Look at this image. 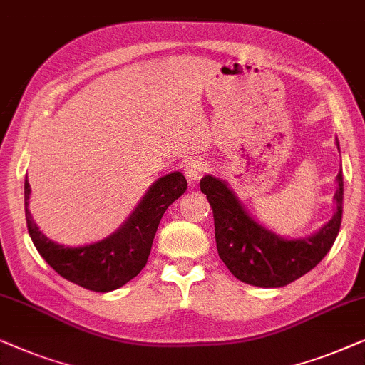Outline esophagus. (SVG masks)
<instances>
[{
    "label": "esophagus",
    "mask_w": 365,
    "mask_h": 365,
    "mask_svg": "<svg viewBox=\"0 0 365 365\" xmlns=\"http://www.w3.org/2000/svg\"><path fill=\"white\" fill-rule=\"evenodd\" d=\"M205 170H207V163H205L202 158H192V160L185 163V167H183L185 177L188 178L190 183L198 182L200 178H202Z\"/></svg>",
    "instance_id": "obj_1"
}]
</instances>
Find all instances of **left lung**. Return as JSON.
<instances>
[{
	"mask_svg": "<svg viewBox=\"0 0 365 365\" xmlns=\"http://www.w3.org/2000/svg\"><path fill=\"white\" fill-rule=\"evenodd\" d=\"M336 145L339 150L337 140ZM336 182L334 217L311 236L289 240L256 222L227 182L205 175L200 180V188L213 210L218 255L235 278L258 287H283L319 264L329 253L341 228L342 168Z\"/></svg>",
	"mask_w": 365,
	"mask_h": 365,
	"instance_id": "obj_1",
	"label": "left lung"
}]
</instances>
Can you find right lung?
Wrapping results in <instances>:
<instances>
[{"label": "right lung", "instance_id": "obj_1", "mask_svg": "<svg viewBox=\"0 0 365 365\" xmlns=\"http://www.w3.org/2000/svg\"><path fill=\"white\" fill-rule=\"evenodd\" d=\"M187 190L182 172H170L150 185L129 218L107 238L84 246L49 240L29 212L31 187L24 180V212L31 240L46 263L71 283L96 292L119 289L143 269L165 210Z\"/></svg>", "mask_w": 365, "mask_h": 365}]
</instances>
